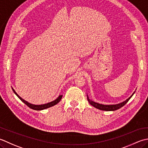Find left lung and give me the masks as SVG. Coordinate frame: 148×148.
<instances>
[{"label": "left lung", "instance_id": "8db88e82", "mask_svg": "<svg viewBox=\"0 0 148 148\" xmlns=\"http://www.w3.org/2000/svg\"><path fill=\"white\" fill-rule=\"evenodd\" d=\"M134 93H135V92L132 95V96H130V97L127 99H126L125 101L121 102V103H119L118 104H116V105H103V104L96 103V102L93 101L91 100V99H90L88 97V95H87V100H88L89 103L91 105H92L94 107L98 108V109L101 110H105V111H114V110H116L124 106V105L129 101V99L132 98V96L134 95Z\"/></svg>", "mask_w": 148, "mask_h": 148}]
</instances>
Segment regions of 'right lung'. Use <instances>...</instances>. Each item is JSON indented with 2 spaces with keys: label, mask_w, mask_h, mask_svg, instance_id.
Masks as SVG:
<instances>
[{
  "label": "right lung",
  "mask_w": 148,
  "mask_h": 148,
  "mask_svg": "<svg viewBox=\"0 0 148 148\" xmlns=\"http://www.w3.org/2000/svg\"><path fill=\"white\" fill-rule=\"evenodd\" d=\"M12 89H13V92H14V94L16 95L18 97V98L20 99L21 101H23L24 103H25L26 105H27V106L29 107L32 108V109L33 110H44L45 109V108H48L49 107H51L53 106V105H56L57 103H58L59 102L61 101V99L62 97V95H59L58 96V98H57V99H56L55 100H53L51 102H49V103H45V104H43V105H34V104H32V103H29L28 101H27L25 100H24V99L23 98H22L20 97V96L17 94V93L16 92V91H14V89L12 87Z\"/></svg>",
  "instance_id": "1"
}]
</instances>
